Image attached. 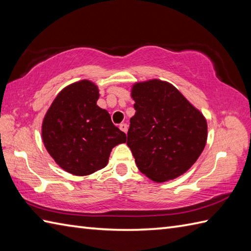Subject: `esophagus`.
Instances as JSON below:
<instances>
[{"mask_svg": "<svg viewBox=\"0 0 251 251\" xmlns=\"http://www.w3.org/2000/svg\"><path fill=\"white\" fill-rule=\"evenodd\" d=\"M120 129H121L123 132H125V134H126L127 130H128V125H127V124H121V125H120Z\"/></svg>", "mask_w": 251, "mask_h": 251, "instance_id": "1", "label": "esophagus"}]
</instances>
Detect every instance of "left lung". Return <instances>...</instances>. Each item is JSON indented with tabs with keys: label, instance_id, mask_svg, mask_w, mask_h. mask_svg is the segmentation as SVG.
Returning <instances> with one entry per match:
<instances>
[{
	"label": "left lung",
	"instance_id": "8db88e82",
	"mask_svg": "<svg viewBox=\"0 0 251 251\" xmlns=\"http://www.w3.org/2000/svg\"><path fill=\"white\" fill-rule=\"evenodd\" d=\"M131 97L136 114L127 146L137 167L157 182L184 174L205 148V117L177 88L159 79L135 84Z\"/></svg>",
	"mask_w": 251,
	"mask_h": 251
}]
</instances>
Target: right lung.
<instances>
[{
	"instance_id": "obj_1",
	"label": "right lung",
	"mask_w": 251,
	"mask_h": 251,
	"mask_svg": "<svg viewBox=\"0 0 251 251\" xmlns=\"http://www.w3.org/2000/svg\"><path fill=\"white\" fill-rule=\"evenodd\" d=\"M99 90L87 79L58 94L42 125L46 150L66 172L90 175L105 167L115 146L126 142L125 132L99 108Z\"/></svg>"
}]
</instances>
